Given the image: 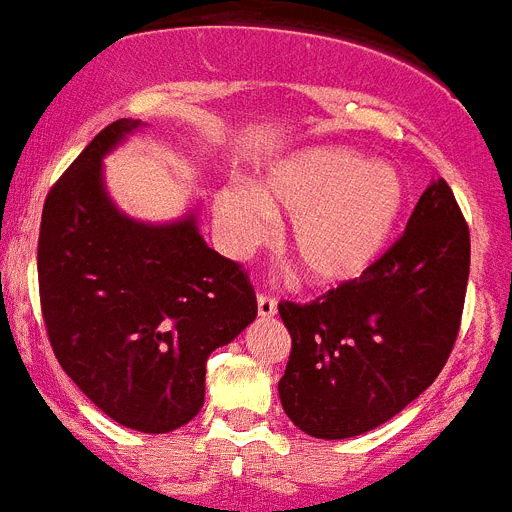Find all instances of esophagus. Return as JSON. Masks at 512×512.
Instances as JSON below:
<instances>
[{"label":"esophagus","mask_w":512,"mask_h":512,"mask_svg":"<svg viewBox=\"0 0 512 512\" xmlns=\"http://www.w3.org/2000/svg\"><path fill=\"white\" fill-rule=\"evenodd\" d=\"M257 313H260L262 319H270L278 313V301L273 296H267V293H260L257 296Z\"/></svg>","instance_id":"1"}]
</instances>
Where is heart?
<instances>
[{
	"label": "heart",
	"mask_w": 512,
	"mask_h": 512,
	"mask_svg": "<svg viewBox=\"0 0 512 512\" xmlns=\"http://www.w3.org/2000/svg\"><path fill=\"white\" fill-rule=\"evenodd\" d=\"M403 206L405 183L393 165L344 147H313L273 165L255 191L229 186L216 193L214 219L224 247L247 255L270 234V216H290V260L311 283L336 285L377 260Z\"/></svg>",
	"instance_id": "obj_1"
}]
</instances>
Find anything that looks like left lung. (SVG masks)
Wrapping results in <instances>:
<instances>
[{"label":"left lung","instance_id":"8db88e82","mask_svg":"<svg viewBox=\"0 0 512 512\" xmlns=\"http://www.w3.org/2000/svg\"><path fill=\"white\" fill-rule=\"evenodd\" d=\"M469 278V227L444 178L359 278L311 303L280 301L290 357L278 382L290 421L352 439L398 416L444 370Z\"/></svg>","mask_w":512,"mask_h":512}]
</instances>
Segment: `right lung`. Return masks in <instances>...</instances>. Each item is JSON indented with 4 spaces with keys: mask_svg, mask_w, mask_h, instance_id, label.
Listing matches in <instances>:
<instances>
[{
    "mask_svg": "<svg viewBox=\"0 0 512 512\" xmlns=\"http://www.w3.org/2000/svg\"><path fill=\"white\" fill-rule=\"evenodd\" d=\"M140 127L117 119L50 188L38 239L50 347L112 421L168 434L204 405L206 359L252 324L242 265L211 250L196 219L142 224L109 201L101 158Z\"/></svg>",
    "mask_w": 512,
    "mask_h": 512,
    "instance_id": "1",
    "label": "right lung"
}]
</instances>
